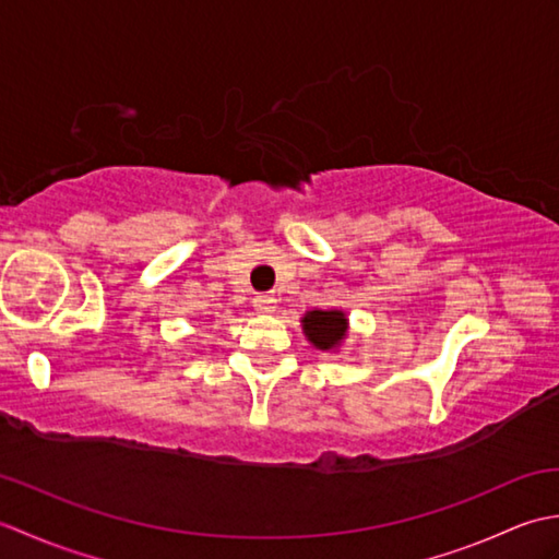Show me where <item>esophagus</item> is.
<instances>
[{"label":"esophagus","mask_w":559,"mask_h":559,"mask_svg":"<svg viewBox=\"0 0 559 559\" xmlns=\"http://www.w3.org/2000/svg\"><path fill=\"white\" fill-rule=\"evenodd\" d=\"M254 310L259 314H273V312H276V298H273V295H269V293L257 295V298H254Z\"/></svg>","instance_id":"1"}]
</instances>
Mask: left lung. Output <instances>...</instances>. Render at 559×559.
I'll return each instance as SVG.
<instances>
[{
    "label": "left lung",
    "mask_w": 559,
    "mask_h": 559,
    "mask_svg": "<svg viewBox=\"0 0 559 559\" xmlns=\"http://www.w3.org/2000/svg\"><path fill=\"white\" fill-rule=\"evenodd\" d=\"M300 324L317 350L334 353L348 338V317L343 310H310L300 317Z\"/></svg>",
    "instance_id": "obj_1"
}]
</instances>
